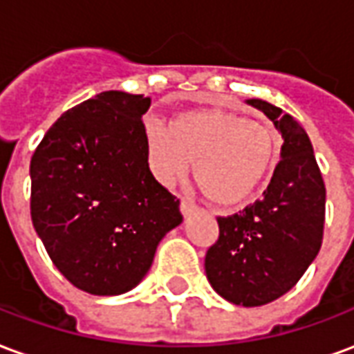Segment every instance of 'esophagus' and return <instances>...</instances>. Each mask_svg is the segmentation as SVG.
<instances>
[{
    "instance_id": "esophagus-1",
    "label": "esophagus",
    "mask_w": 354,
    "mask_h": 354,
    "mask_svg": "<svg viewBox=\"0 0 354 354\" xmlns=\"http://www.w3.org/2000/svg\"><path fill=\"white\" fill-rule=\"evenodd\" d=\"M180 210H182V214L187 218V216H192L197 212V205H195L193 201L187 199V197H184V199L180 201Z\"/></svg>"
}]
</instances>
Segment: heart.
Segmentation results:
<instances>
[{
    "label": "heart",
    "mask_w": 354,
    "mask_h": 354,
    "mask_svg": "<svg viewBox=\"0 0 354 354\" xmlns=\"http://www.w3.org/2000/svg\"><path fill=\"white\" fill-rule=\"evenodd\" d=\"M144 134L149 169L161 184L176 182L195 162L201 193L222 210L246 207L279 157L273 132L227 109H185L167 129L147 121Z\"/></svg>",
    "instance_id": "1"
}]
</instances>
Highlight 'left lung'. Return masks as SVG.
<instances>
[{
	"label": "left lung",
	"mask_w": 354,
	"mask_h": 354,
	"mask_svg": "<svg viewBox=\"0 0 354 354\" xmlns=\"http://www.w3.org/2000/svg\"><path fill=\"white\" fill-rule=\"evenodd\" d=\"M246 104L263 111L281 132V161L263 199L218 218L220 237L208 248L205 271L210 286L230 304L260 307L294 288L317 258L326 187L304 127L266 100Z\"/></svg>",
	"instance_id": "1"
}]
</instances>
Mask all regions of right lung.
<instances>
[{
	"mask_svg": "<svg viewBox=\"0 0 354 354\" xmlns=\"http://www.w3.org/2000/svg\"><path fill=\"white\" fill-rule=\"evenodd\" d=\"M149 104L123 91L96 94L58 117L30 162L35 233L58 271L93 296L138 286L182 223L180 201L147 165Z\"/></svg>",
	"mask_w": 354,
	"mask_h": 354,
	"instance_id": "1",
	"label": "right lung"
}]
</instances>
